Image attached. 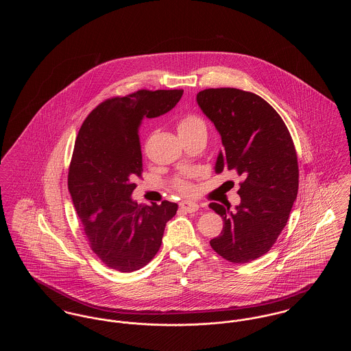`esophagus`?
<instances>
[{
    "label": "esophagus",
    "instance_id": "1",
    "mask_svg": "<svg viewBox=\"0 0 351 351\" xmlns=\"http://www.w3.org/2000/svg\"><path fill=\"white\" fill-rule=\"evenodd\" d=\"M199 205L195 204V202H191V201H184L180 204V209L184 212H188V213H193L196 210H199Z\"/></svg>",
    "mask_w": 351,
    "mask_h": 351
}]
</instances>
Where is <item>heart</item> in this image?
Listing matches in <instances>:
<instances>
[{"label": "heart", "mask_w": 351, "mask_h": 351, "mask_svg": "<svg viewBox=\"0 0 351 351\" xmlns=\"http://www.w3.org/2000/svg\"><path fill=\"white\" fill-rule=\"evenodd\" d=\"M176 129L180 139L183 138H189V136H195V135H206V125L200 117L195 116V114H185L180 118L176 123ZM173 188L185 196H191L195 193L196 188L195 185L191 183L186 179H178L173 183Z\"/></svg>", "instance_id": "b5f03b06"}]
</instances>
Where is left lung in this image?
Masks as SVG:
<instances>
[{
    "label": "left lung",
    "instance_id": "8db88e82",
    "mask_svg": "<svg viewBox=\"0 0 351 351\" xmlns=\"http://www.w3.org/2000/svg\"><path fill=\"white\" fill-rule=\"evenodd\" d=\"M197 104L221 134L223 150L216 172L235 171L243 178L241 204L232 212L209 204L223 219L212 249L232 263H247L276 242L299 191V165L292 136L278 112L261 96L235 88H209Z\"/></svg>",
    "mask_w": 351,
    "mask_h": 351
}]
</instances>
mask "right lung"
<instances>
[{"instance_id":"add662e5","label":"right lung","mask_w":351,"mask_h":351,"mask_svg":"<svg viewBox=\"0 0 351 351\" xmlns=\"http://www.w3.org/2000/svg\"><path fill=\"white\" fill-rule=\"evenodd\" d=\"M183 89H141L97 105L79 130L68 171V189L92 251L109 268L133 272L160 249L178 204L138 205L134 180L142 176L138 128L145 117L169 112Z\"/></svg>"}]
</instances>
